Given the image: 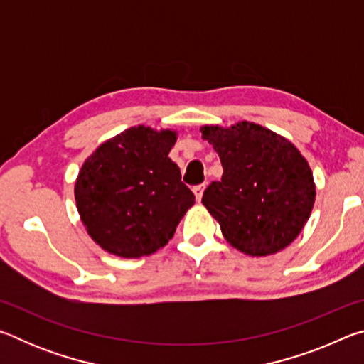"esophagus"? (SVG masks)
<instances>
[{"label":"esophagus","mask_w":364,"mask_h":364,"mask_svg":"<svg viewBox=\"0 0 364 364\" xmlns=\"http://www.w3.org/2000/svg\"><path fill=\"white\" fill-rule=\"evenodd\" d=\"M204 189H205V184H197V186L193 188V193L196 196L197 202H199L202 199V194H204Z\"/></svg>","instance_id":"34e87169"}]
</instances>
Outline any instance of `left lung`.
Instances as JSON below:
<instances>
[{
  "label": "left lung",
  "instance_id": "obj_1",
  "mask_svg": "<svg viewBox=\"0 0 364 364\" xmlns=\"http://www.w3.org/2000/svg\"><path fill=\"white\" fill-rule=\"evenodd\" d=\"M223 167L202 204L226 242L250 257H267L295 241L315 205L316 186L306 159L291 141L262 125H204Z\"/></svg>",
  "mask_w": 364,
  "mask_h": 364
}]
</instances>
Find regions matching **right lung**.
I'll list each match as a JSON object with an SVG mask.
<instances>
[{"mask_svg": "<svg viewBox=\"0 0 364 364\" xmlns=\"http://www.w3.org/2000/svg\"><path fill=\"white\" fill-rule=\"evenodd\" d=\"M175 130L138 125L97 147L75 181L77 210L90 237L122 258L151 255L164 247L194 205L168 154Z\"/></svg>", "mask_w": 364, "mask_h": 364, "instance_id": "right-lung-1", "label": "right lung"}]
</instances>
